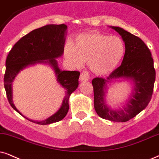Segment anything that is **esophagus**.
<instances>
[{
	"mask_svg": "<svg viewBox=\"0 0 159 159\" xmlns=\"http://www.w3.org/2000/svg\"><path fill=\"white\" fill-rule=\"evenodd\" d=\"M89 78V75L87 72H83L80 75V81H87Z\"/></svg>",
	"mask_w": 159,
	"mask_h": 159,
	"instance_id": "obj_1",
	"label": "esophagus"
}]
</instances>
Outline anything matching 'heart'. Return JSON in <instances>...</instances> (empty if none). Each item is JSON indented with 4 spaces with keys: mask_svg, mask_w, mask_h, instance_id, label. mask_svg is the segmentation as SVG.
<instances>
[{
    "mask_svg": "<svg viewBox=\"0 0 159 159\" xmlns=\"http://www.w3.org/2000/svg\"><path fill=\"white\" fill-rule=\"evenodd\" d=\"M125 45L121 39L98 31L78 35L75 43L65 45L66 59L75 67L88 61L90 70L96 75H106L113 72L123 57Z\"/></svg>",
    "mask_w": 159,
    "mask_h": 159,
    "instance_id": "obj_1",
    "label": "heart"
}]
</instances>
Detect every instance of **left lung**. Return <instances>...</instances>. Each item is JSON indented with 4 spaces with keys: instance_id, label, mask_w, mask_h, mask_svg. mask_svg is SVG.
<instances>
[{
    "instance_id": "1",
    "label": "left lung",
    "mask_w": 159,
    "mask_h": 159,
    "mask_svg": "<svg viewBox=\"0 0 159 159\" xmlns=\"http://www.w3.org/2000/svg\"><path fill=\"white\" fill-rule=\"evenodd\" d=\"M109 28L121 36L125 51L121 65L107 78H95L92 80L94 107L103 119L124 122L134 118L148 106L153 91L156 71L149 48L140 38L120 27ZM122 80L132 84V92L122 107L112 108L106 103L107 85Z\"/></svg>"
}]
</instances>
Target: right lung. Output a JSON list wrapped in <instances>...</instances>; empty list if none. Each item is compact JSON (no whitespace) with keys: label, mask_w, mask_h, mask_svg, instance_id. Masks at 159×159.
Wrapping results in <instances>:
<instances>
[{"label":"right lung","mask_w":159,"mask_h":159,"mask_svg":"<svg viewBox=\"0 0 159 159\" xmlns=\"http://www.w3.org/2000/svg\"><path fill=\"white\" fill-rule=\"evenodd\" d=\"M67 30V26L65 24L48 25L34 30L14 45L7 58L3 81L8 100L16 111L34 123L49 125L64 119L69 110L70 94L78 86L79 72L61 70L56 60L63 56ZM38 63L51 66L55 74L57 81L66 90V96L57 111L43 121L26 118L16 108L12 100V84L15 78L22 70Z\"/></svg>","instance_id":"1"}]
</instances>
